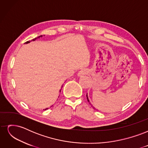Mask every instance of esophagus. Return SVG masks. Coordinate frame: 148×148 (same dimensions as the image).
<instances>
[{
    "label": "esophagus",
    "mask_w": 148,
    "mask_h": 148,
    "mask_svg": "<svg viewBox=\"0 0 148 148\" xmlns=\"http://www.w3.org/2000/svg\"><path fill=\"white\" fill-rule=\"evenodd\" d=\"M87 73H88V71L86 70H82L78 73V77H82V76L84 75H86Z\"/></svg>",
    "instance_id": "esophagus-1"
}]
</instances>
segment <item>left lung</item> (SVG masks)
Wrapping results in <instances>:
<instances>
[{"label":"left lung","instance_id":"obj_1","mask_svg":"<svg viewBox=\"0 0 148 148\" xmlns=\"http://www.w3.org/2000/svg\"><path fill=\"white\" fill-rule=\"evenodd\" d=\"M86 97H87V100H88V101L89 102V99H88V95H86ZM89 104H90V102H89ZM91 106L92 107V106ZM93 107V109H95V107Z\"/></svg>","mask_w":148,"mask_h":148}]
</instances>
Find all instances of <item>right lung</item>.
Listing matches in <instances>:
<instances>
[{"label":"right lung","mask_w":148,"mask_h":148,"mask_svg":"<svg viewBox=\"0 0 148 148\" xmlns=\"http://www.w3.org/2000/svg\"><path fill=\"white\" fill-rule=\"evenodd\" d=\"M41 37H42V35H41V36H38V37H37V38H34V39H33V40H31V41H35L36 39H38V38H41ZM30 41H26V42H25L24 44H28V43H29V42H31ZM63 87V86H62ZM61 91V90H60V92ZM52 107V106H51ZM46 109H47H47H45V110H46Z\"/></svg>","instance_id":"obj_1"}]
</instances>
